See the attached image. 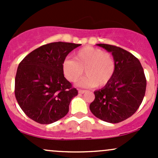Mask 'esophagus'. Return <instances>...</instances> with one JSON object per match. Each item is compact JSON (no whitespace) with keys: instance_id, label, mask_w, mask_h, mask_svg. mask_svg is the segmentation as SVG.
<instances>
[{"instance_id":"34e87169","label":"esophagus","mask_w":158,"mask_h":158,"mask_svg":"<svg viewBox=\"0 0 158 158\" xmlns=\"http://www.w3.org/2000/svg\"><path fill=\"white\" fill-rule=\"evenodd\" d=\"M85 92V90H82V89H79V94H83Z\"/></svg>"}]
</instances>
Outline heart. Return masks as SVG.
I'll return each instance as SVG.
<instances>
[{
  "mask_svg": "<svg viewBox=\"0 0 158 158\" xmlns=\"http://www.w3.org/2000/svg\"><path fill=\"white\" fill-rule=\"evenodd\" d=\"M85 69L86 76L77 82L81 87H103L112 79L115 63L112 56L101 49L85 47L74 53V60L66 59L63 62L62 70L70 82H76L82 76Z\"/></svg>",
  "mask_w": 158,
  "mask_h": 158,
  "instance_id": "1",
  "label": "heart"
}]
</instances>
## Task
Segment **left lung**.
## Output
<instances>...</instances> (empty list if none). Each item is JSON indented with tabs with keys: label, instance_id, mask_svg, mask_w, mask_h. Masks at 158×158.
I'll return each mask as SVG.
<instances>
[{
	"label": "left lung",
	"instance_id": "8db88e82",
	"mask_svg": "<svg viewBox=\"0 0 158 158\" xmlns=\"http://www.w3.org/2000/svg\"><path fill=\"white\" fill-rule=\"evenodd\" d=\"M96 45L111 52L115 71L107 85L94 92L95 100L89 109L104 122L118 123L131 117L142 102L147 85L144 69L138 59L124 49L109 44Z\"/></svg>",
	"mask_w": 158,
	"mask_h": 158
}]
</instances>
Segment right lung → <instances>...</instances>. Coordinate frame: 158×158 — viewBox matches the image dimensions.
<instances>
[{"mask_svg":"<svg viewBox=\"0 0 158 158\" xmlns=\"http://www.w3.org/2000/svg\"><path fill=\"white\" fill-rule=\"evenodd\" d=\"M81 44L55 42L34 49L19 64L15 97L23 112L40 124H51L64 117L76 89L64 77L62 64Z\"/></svg>","mask_w":158,"mask_h":158,"instance_id":"add662e5","label":"right lung"}]
</instances>
